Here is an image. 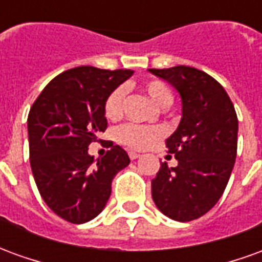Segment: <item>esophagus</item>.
<instances>
[{
  "label": "esophagus",
  "mask_w": 262,
  "mask_h": 262,
  "mask_svg": "<svg viewBox=\"0 0 262 262\" xmlns=\"http://www.w3.org/2000/svg\"><path fill=\"white\" fill-rule=\"evenodd\" d=\"M129 157H130V160H136L140 157V154L137 153H133V151H129Z\"/></svg>",
  "instance_id": "esophagus-1"
}]
</instances>
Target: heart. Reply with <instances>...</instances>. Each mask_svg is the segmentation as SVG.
Listing matches in <instances>:
<instances>
[{"mask_svg":"<svg viewBox=\"0 0 262 262\" xmlns=\"http://www.w3.org/2000/svg\"><path fill=\"white\" fill-rule=\"evenodd\" d=\"M144 91L147 97L151 99V102L159 108H168L174 95L171 88L164 81L151 80L144 84ZM126 90L125 86H118L111 92L108 98L105 99L103 111L105 116L108 119H119L123 112V99H125ZM118 136L122 143L132 148H146L150 146L154 140H157L163 136V129L160 127H146V126L137 125H126L120 127L118 132Z\"/></svg>","mask_w":262,"mask_h":262,"instance_id":"heart-1","label":"heart"}]
</instances>
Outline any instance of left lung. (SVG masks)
Returning <instances> with one entry per match:
<instances>
[{
	"instance_id": "obj_1",
	"label": "left lung",
	"mask_w": 262,
	"mask_h": 262,
	"mask_svg": "<svg viewBox=\"0 0 262 262\" xmlns=\"http://www.w3.org/2000/svg\"><path fill=\"white\" fill-rule=\"evenodd\" d=\"M148 73L171 84L181 98L180 125L167 139L178 164L161 163L151 196L167 217L189 222L209 212L225 192L236 161V111L225 88L201 70L177 66Z\"/></svg>"
}]
</instances>
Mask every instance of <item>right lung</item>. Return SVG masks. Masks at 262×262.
Instances as JSON below:
<instances>
[{
  "label": "right lung",
  "mask_w": 262,
  "mask_h": 262,
  "mask_svg": "<svg viewBox=\"0 0 262 262\" xmlns=\"http://www.w3.org/2000/svg\"><path fill=\"white\" fill-rule=\"evenodd\" d=\"M133 70H67L45 86L28 116L29 156L40 196L61 219L81 225L106 206L114 177L130 159L120 146L103 157L88 146L106 129L105 99Z\"/></svg>",
  "instance_id": "obj_1"
}]
</instances>
